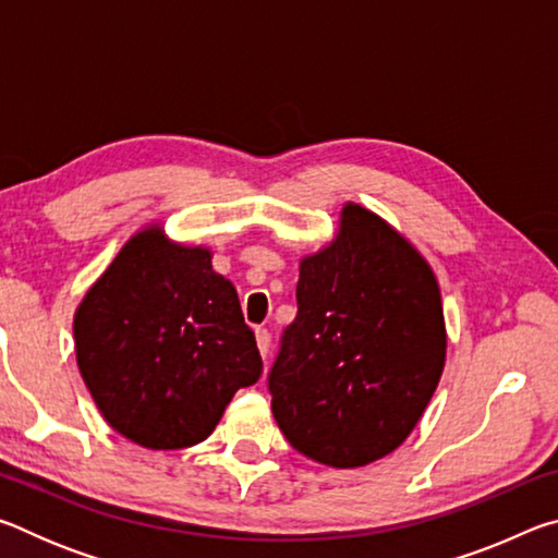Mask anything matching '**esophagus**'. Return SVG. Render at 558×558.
<instances>
[{"label":"esophagus","instance_id":"1","mask_svg":"<svg viewBox=\"0 0 558 558\" xmlns=\"http://www.w3.org/2000/svg\"><path fill=\"white\" fill-rule=\"evenodd\" d=\"M256 342H258V352H260V356L266 359V356H268V352H270V332H268V329H263V327H258V329H256Z\"/></svg>","mask_w":558,"mask_h":558}]
</instances>
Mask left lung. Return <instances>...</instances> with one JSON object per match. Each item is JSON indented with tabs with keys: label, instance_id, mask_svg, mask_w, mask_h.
I'll return each instance as SVG.
<instances>
[{
	"label": "left lung",
	"instance_id": "1",
	"mask_svg": "<svg viewBox=\"0 0 558 558\" xmlns=\"http://www.w3.org/2000/svg\"><path fill=\"white\" fill-rule=\"evenodd\" d=\"M298 317L268 374L282 436L329 468L389 456L446 364L438 280L379 216L347 204L337 239L300 260Z\"/></svg>",
	"mask_w": 558,
	"mask_h": 558
}]
</instances>
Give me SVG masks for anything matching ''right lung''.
<instances>
[{
	"instance_id": "1",
	"label": "right lung",
	"mask_w": 558,
	"mask_h": 558,
	"mask_svg": "<svg viewBox=\"0 0 558 558\" xmlns=\"http://www.w3.org/2000/svg\"><path fill=\"white\" fill-rule=\"evenodd\" d=\"M75 359L112 428L149 450L211 436L233 393L263 362L239 292L209 248L169 241L159 226L122 245L73 317Z\"/></svg>"
}]
</instances>
